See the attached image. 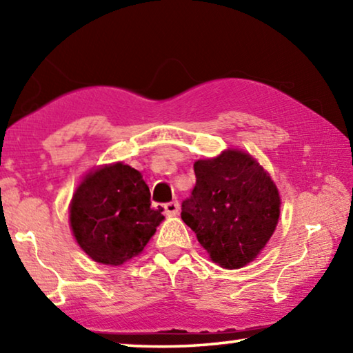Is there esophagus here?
I'll return each instance as SVG.
<instances>
[{"label": "esophagus", "instance_id": "esophagus-1", "mask_svg": "<svg viewBox=\"0 0 353 353\" xmlns=\"http://www.w3.org/2000/svg\"><path fill=\"white\" fill-rule=\"evenodd\" d=\"M179 208H181V205H179L177 201H172V202H168V204H165V212L170 214V216H176V214L179 213Z\"/></svg>", "mask_w": 353, "mask_h": 353}]
</instances>
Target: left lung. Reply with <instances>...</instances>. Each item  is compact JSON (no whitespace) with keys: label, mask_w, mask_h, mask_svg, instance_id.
Returning a JSON list of instances; mask_svg holds the SVG:
<instances>
[{"label":"left lung","mask_w":353,"mask_h":353,"mask_svg":"<svg viewBox=\"0 0 353 353\" xmlns=\"http://www.w3.org/2000/svg\"><path fill=\"white\" fill-rule=\"evenodd\" d=\"M196 185L182 202V219L208 259L224 270H240L266 248L280 216L276 182L254 155L227 148L194 162Z\"/></svg>","instance_id":"left-lung-1"}]
</instances>
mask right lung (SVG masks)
I'll return each mask as SVG.
<instances>
[{"instance_id":"add662e5","label":"right lung","mask_w":353,"mask_h":353,"mask_svg":"<svg viewBox=\"0 0 353 353\" xmlns=\"http://www.w3.org/2000/svg\"><path fill=\"white\" fill-rule=\"evenodd\" d=\"M70 229L93 261L121 266L139 256L165 219L151 205L140 171L123 162L98 165L77 183L68 205Z\"/></svg>"}]
</instances>
